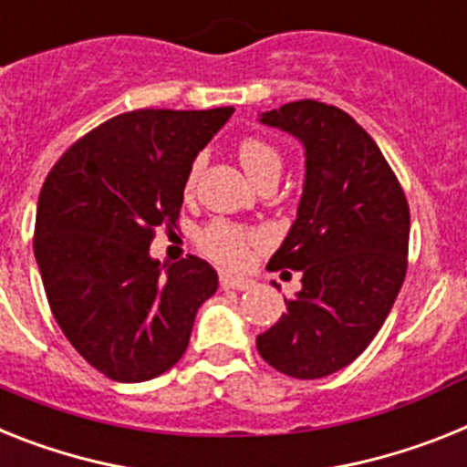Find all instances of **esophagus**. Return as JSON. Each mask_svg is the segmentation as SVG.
<instances>
[{
  "mask_svg": "<svg viewBox=\"0 0 467 467\" xmlns=\"http://www.w3.org/2000/svg\"><path fill=\"white\" fill-rule=\"evenodd\" d=\"M254 282L252 280H244V277H234V275H227V273H223L221 275V287L223 289H249L252 287Z\"/></svg>",
  "mask_w": 467,
  "mask_h": 467,
  "instance_id": "esophagus-1",
  "label": "esophagus"
}]
</instances>
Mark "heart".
I'll return each instance as SVG.
<instances>
[{"label": "heart", "mask_w": 467, "mask_h": 467, "mask_svg": "<svg viewBox=\"0 0 467 467\" xmlns=\"http://www.w3.org/2000/svg\"><path fill=\"white\" fill-rule=\"evenodd\" d=\"M237 156H240V163L244 166V171L256 185L270 178L277 180V175L282 171V154L273 144L261 140V137H246V140H242L240 147H237ZM199 171H202V159L194 161L190 171H187L185 192L194 190ZM261 240H264V234L256 233V230L242 227L237 223L223 221V218L211 221L199 233L202 252L213 258V261H218V264L230 265V268H240L246 258H249V249L254 244H258Z\"/></svg>", "instance_id": "b5f03b06"}]
</instances>
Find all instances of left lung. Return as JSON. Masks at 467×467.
<instances>
[{
	"instance_id": "8db88e82",
	"label": "left lung",
	"mask_w": 467,
	"mask_h": 467,
	"mask_svg": "<svg viewBox=\"0 0 467 467\" xmlns=\"http://www.w3.org/2000/svg\"><path fill=\"white\" fill-rule=\"evenodd\" d=\"M261 123L299 137L306 182L268 264L299 270L301 292L285 299L287 313L256 337V348L289 378H325L366 351L397 301L409 268V202L373 137L342 109L301 99Z\"/></svg>"
}]
</instances>
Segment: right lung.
<instances>
[{
    "instance_id": "add662e5",
    "label": "right lung",
    "mask_w": 467,
    "mask_h": 467,
    "mask_svg": "<svg viewBox=\"0 0 467 467\" xmlns=\"http://www.w3.org/2000/svg\"><path fill=\"white\" fill-rule=\"evenodd\" d=\"M233 111L113 116L70 144L42 185L33 249L47 301L78 354L116 382L171 370L218 289L206 261L161 265L149 244L156 227H178L192 161Z\"/></svg>"
}]
</instances>
